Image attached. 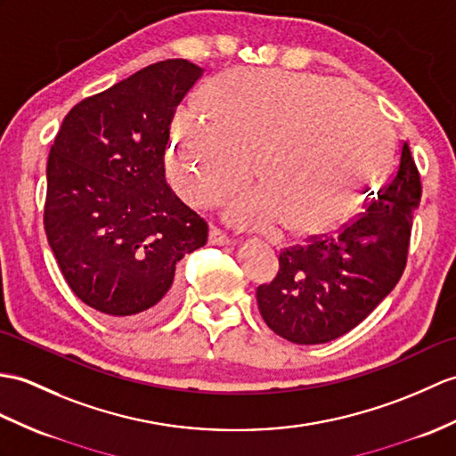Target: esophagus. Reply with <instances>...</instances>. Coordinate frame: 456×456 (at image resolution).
<instances>
[{
    "instance_id": "1",
    "label": "esophagus",
    "mask_w": 456,
    "mask_h": 456,
    "mask_svg": "<svg viewBox=\"0 0 456 456\" xmlns=\"http://www.w3.org/2000/svg\"><path fill=\"white\" fill-rule=\"evenodd\" d=\"M209 245H219V247H225V245H231V239L225 235L224 231H219L217 227H211L209 231Z\"/></svg>"
}]
</instances>
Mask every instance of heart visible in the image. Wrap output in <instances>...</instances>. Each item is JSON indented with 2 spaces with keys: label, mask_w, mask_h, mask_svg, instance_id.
I'll return each instance as SVG.
<instances>
[{
  "label": "heart",
  "mask_w": 456,
  "mask_h": 456,
  "mask_svg": "<svg viewBox=\"0 0 456 456\" xmlns=\"http://www.w3.org/2000/svg\"><path fill=\"white\" fill-rule=\"evenodd\" d=\"M198 109L175 122L168 173L176 192L214 206L247 183L229 217L291 235L340 225L363 204L395 153L393 128L346 83L316 76L235 68L198 94Z\"/></svg>",
  "instance_id": "obj_1"
}]
</instances>
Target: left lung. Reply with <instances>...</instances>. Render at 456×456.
Returning a JSON list of instances; mask_svg holds the SVG:
<instances>
[{
	"mask_svg": "<svg viewBox=\"0 0 456 456\" xmlns=\"http://www.w3.org/2000/svg\"><path fill=\"white\" fill-rule=\"evenodd\" d=\"M419 173L408 143L365 214L330 237L280 254V272L256 289L264 322L293 344H326L352 330L395 289L406 268Z\"/></svg>",
	"mask_w": 456,
	"mask_h": 456,
	"instance_id": "1",
	"label": "left lung"
}]
</instances>
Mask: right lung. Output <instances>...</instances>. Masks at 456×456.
I'll return each mask as SVG.
<instances>
[{
  "label": "right lung",
  "mask_w": 456,
  "mask_h": 456,
  "mask_svg": "<svg viewBox=\"0 0 456 456\" xmlns=\"http://www.w3.org/2000/svg\"><path fill=\"white\" fill-rule=\"evenodd\" d=\"M204 68L157 61L81 101L50 150L45 229L71 291L109 319L155 322L208 225L165 178L173 116Z\"/></svg>",
  "instance_id": "right-lung-1"
}]
</instances>
